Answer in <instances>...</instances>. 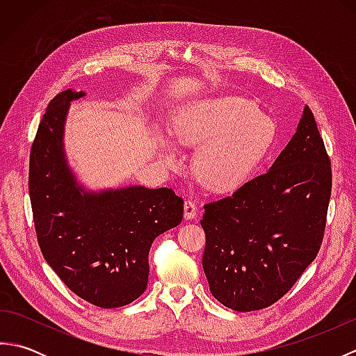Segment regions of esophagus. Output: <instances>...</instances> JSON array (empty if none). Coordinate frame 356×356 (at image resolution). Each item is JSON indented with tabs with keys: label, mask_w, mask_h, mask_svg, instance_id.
Returning <instances> with one entry per match:
<instances>
[{
	"label": "esophagus",
	"mask_w": 356,
	"mask_h": 356,
	"mask_svg": "<svg viewBox=\"0 0 356 356\" xmlns=\"http://www.w3.org/2000/svg\"><path fill=\"white\" fill-rule=\"evenodd\" d=\"M184 208H185V218H186V220H190V218H194L195 216H197V205H195L194 200H191V199L185 200Z\"/></svg>",
	"instance_id": "obj_1"
}]
</instances>
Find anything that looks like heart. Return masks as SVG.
<instances>
[{"label":"heart","instance_id":"1","mask_svg":"<svg viewBox=\"0 0 356 356\" xmlns=\"http://www.w3.org/2000/svg\"><path fill=\"white\" fill-rule=\"evenodd\" d=\"M174 138L200 147L194 170L200 182L217 193L243 185L275 140V124L255 104L240 96H217L185 105L174 119ZM165 159L174 163L171 151Z\"/></svg>","mask_w":356,"mask_h":356}]
</instances>
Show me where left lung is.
<instances>
[{
	"instance_id": "left-lung-1",
	"label": "left lung",
	"mask_w": 356,
	"mask_h": 356,
	"mask_svg": "<svg viewBox=\"0 0 356 356\" xmlns=\"http://www.w3.org/2000/svg\"><path fill=\"white\" fill-rule=\"evenodd\" d=\"M330 191V157L306 107L268 172L203 207L202 264L214 298L251 312L284 297L320 251Z\"/></svg>"
}]
</instances>
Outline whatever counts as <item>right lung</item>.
Listing matches in <instances>:
<instances>
[{"label": "right lung", "mask_w": 356, "mask_h": 356, "mask_svg": "<svg viewBox=\"0 0 356 356\" xmlns=\"http://www.w3.org/2000/svg\"><path fill=\"white\" fill-rule=\"evenodd\" d=\"M84 92L50 101L30 148L29 194L38 245L51 269L82 300L99 307L130 305L147 289L149 248L182 222L184 199L171 188L131 186L81 194L64 161L69 104Z\"/></svg>", "instance_id": "obj_1"}]
</instances>
